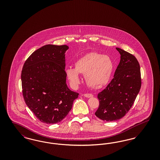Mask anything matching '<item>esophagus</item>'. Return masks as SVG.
<instances>
[{
	"instance_id": "34e87169",
	"label": "esophagus",
	"mask_w": 160,
	"mask_h": 160,
	"mask_svg": "<svg viewBox=\"0 0 160 160\" xmlns=\"http://www.w3.org/2000/svg\"><path fill=\"white\" fill-rule=\"evenodd\" d=\"M84 96L86 98H91L93 97V95L91 93H85V94H84Z\"/></svg>"
}]
</instances>
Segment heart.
<instances>
[{
  "label": "heart",
  "instance_id": "b5f03b06",
  "mask_svg": "<svg viewBox=\"0 0 160 160\" xmlns=\"http://www.w3.org/2000/svg\"><path fill=\"white\" fill-rule=\"evenodd\" d=\"M114 69V63L108 56L91 52L74 63V69L68 68L65 74L71 84L77 86L80 82L78 74H84L85 82L90 88L98 89L109 82Z\"/></svg>",
  "mask_w": 160,
  "mask_h": 160
}]
</instances>
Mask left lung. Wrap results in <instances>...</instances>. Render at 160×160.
<instances>
[{
    "label": "left lung",
    "instance_id": "obj_1",
    "mask_svg": "<svg viewBox=\"0 0 160 160\" xmlns=\"http://www.w3.org/2000/svg\"><path fill=\"white\" fill-rule=\"evenodd\" d=\"M121 61L114 77L98 94L99 105L95 114L107 122L122 118L132 106L140 90V67L136 58L119 48Z\"/></svg>",
    "mask_w": 160,
    "mask_h": 160
}]
</instances>
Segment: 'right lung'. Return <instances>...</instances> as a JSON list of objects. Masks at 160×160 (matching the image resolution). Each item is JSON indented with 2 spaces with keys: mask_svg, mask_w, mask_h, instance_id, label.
Returning <instances> with one entry per match:
<instances>
[{
  "mask_svg": "<svg viewBox=\"0 0 160 160\" xmlns=\"http://www.w3.org/2000/svg\"><path fill=\"white\" fill-rule=\"evenodd\" d=\"M66 45H46L35 51L25 61L22 71L24 101L41 122H61L71 110L79 93L66 84Z\"/></svg>",
  "mask_w": 160,
  "mask_h": 160,
  "instance_id": "obj_1",
  "label": "right lung"
}]
</instances>
